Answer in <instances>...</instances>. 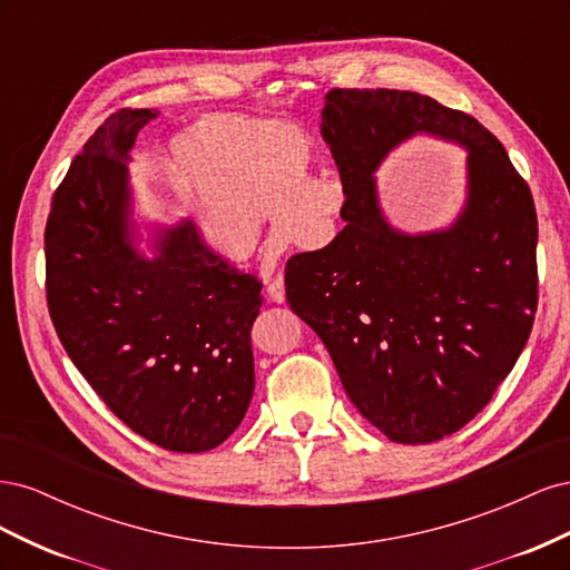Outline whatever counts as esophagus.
<instances>
[{"instance_id":"obj_1","label":"esophagus","mask_w":570,"mask_h":570,"mask_svg":"<svg viewBox=\"0 0 570 570\" xmlns=\"http://www.w3.org/2000/svg\"><path fill=\"white\" fill-rule=\"evenodd\" d=\"M266 295H268V299L275 302V304H283V302H285V281H283V273H278V275H275V278L268 281Z\"/></svg>"}]
</instances>
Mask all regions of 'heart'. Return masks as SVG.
Instances as JSON below:
<instances>
[{"label": "heart", "mask_w": 570, "mask_h": 570, "mask_svg": "<svg viewBox=\"0 0 570 570\" xmlns=\"http://www.w3.org/2000/svg\"><path fill=\"white\" fill-rule=\"evenodd\" d=\"M312 145L297 128L235 114L195 120L168 145L202 243L230 258L249 256L268 216L273 243L318 247L333 228L347 185L337 168L306 174Z\"/></svg>", "instance_id": "b5f03b06"}]
</instances>
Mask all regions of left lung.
Segmentation results:
<instances>
[{
    "instance_id": "obj_1",
    "label": "left lung",
    "mask_w": 570,
    "mask_h": 570,
    "mask_svg": "<svg viewBox=\"0 0 570 570\" xmlns=\"http://www.w3.org/2000/svg\"><path fill=\"white\" fill-rule=\"evenodd\" d=\"M159 114L120 109L85 142L45 228L47 302L85 381L137 435L170 452H209L254 394L252 323L262 281L202 243L193 220L135 218L130 149Z\"/></svg>"
}]
</instances>
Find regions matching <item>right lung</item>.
<instances>
[{
  "label": "right lung",
  "instance_id": "1",
  "mask_svg": "<svg viewBox=\"0 0 570 570\" xmlns=\"http://www.w3.org/2000/svg\"><path fill=\"white\" fill-rule=\"evenodd\" d=\"M416 134L470 159L458 220L411 236L386 223L374 170ZM321 135L347 185V223L327 247L289 258V308L323 340L361 416L392 442H438L488 406L532 331V195L488 128L419 92L331 90Z\"/></svg>",
  "mask_w": 570,
  "mask_h": 570
}]
</instances>
